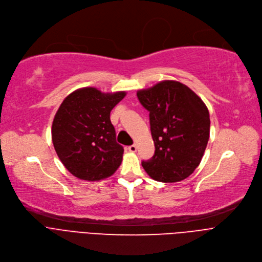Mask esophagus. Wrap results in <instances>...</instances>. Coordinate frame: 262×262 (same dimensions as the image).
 <instances>
[{"label":"esophagus","instance_id":"esophagus-1","mask_svg":"<svg viewBox=\"0 0 262 262\" xmlns=\"http://www.w3.org/2000/svg\"><path fill=\"white\" fill-rule=\"evenodd\" d=\"M128 150H129V152H132V153H135L136 150H137V145H136V144L129 145V146H128Z\"/></svg>","mask_w":262,"mask_h":262}]
</instances>
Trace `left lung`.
Wrapping results in <instances>:
<instances>
[{"instance_id":"1","label":"left lung","mask_w":262,"mask_h":262,"mask_svg":"<svg viewBox=\"0 0 262 262\" xmlns=\"http://www.w3.org/2000/svg\"><path fill=\"white\" fill-rule=\"evenodd\" d=\"M149 113L155 154L142 167L153 180L181 182L194 172L203 158L210 133L208 108L189 87L162 80L137 92Z\"/></svg>"}]
</instances>
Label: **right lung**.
I'll return each mask as SVG.
<instances>
[{"mask_svg": "<svg viewBox=\"0 0 262 262\" xmlns=\"http://www.w3.org/2000/svg\"><path fill=\"white\" fill-rule=\"evenodd\" d=\"M125 95L86 87L69 94L59 106L52 141L66 169L79 180L101 181L120 167L124 148L116 140L110 112Z\"/></svg>", "mask_w": 262, "mask_h": 262, "instance_id": "obj_1", "label": "right lung"}]
</instances>
